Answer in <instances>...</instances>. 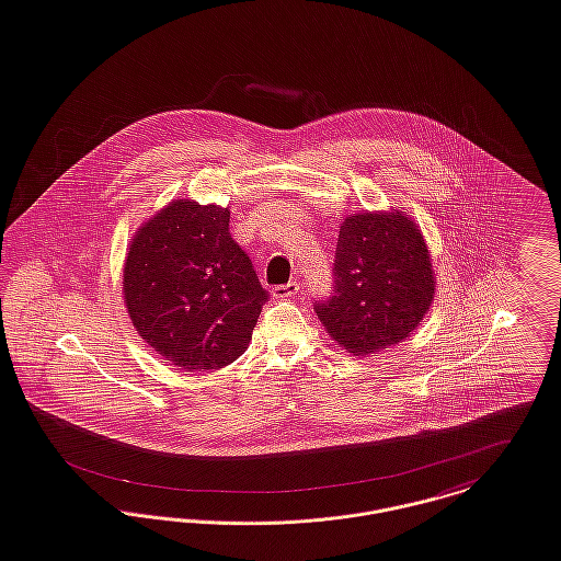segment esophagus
I'll return each instance as SVG.
<instances>
[{
  "mask_svg": "<svg viewBox=\"0 0 561 561\" xmlns=\"http://www.w3.org/2000/svg\"><path fill=\"white\" fill-rule=\"evenodd\" d=\"M298 291H300V285H298L296 280H291V283H287V285H276V287L272 289V296L285 300V298H294Z\"/></svg>",
  "mask_w": 561,
  "mask_h": 561,
  "instance_id": "34e87169",
  "label": "esophagus"
}]
</instances>
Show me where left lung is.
<instances>
[{
  "label": "left lung",
  "mask_w": 561,
  "mask_h": 561,
  "mask_svg": "<svg viewBox=\"0 0 561 561\" xmlns=\"http://www.w3.org/2000/svg\"><path fill=\"white\" fill-rule=\"evenodd\" d=\"M332 276V296L312 306L330 336L354 356L408 339L435 294L424 238L401 211L345 218Z\"/></svg>",
  "instance_id": "left-lung-1"
}]
</instances>
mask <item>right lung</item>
<instances>
[{"label": "right lung", "instance_id": "obj_1", "mask_svg": "<svg viewBox=\"0 0 561 561\" xmlns=\"http://www.w3.org/2000/svg\"><path fill=\"white\" fill-rule=\"evenodd\" d=\"M270 294L229 233V209L171 202L146 222L124 265L137 332L182 370H211L247 352Z\"/></svg>", "mask_w": 561, "mask_h": 561}]
</instances>
